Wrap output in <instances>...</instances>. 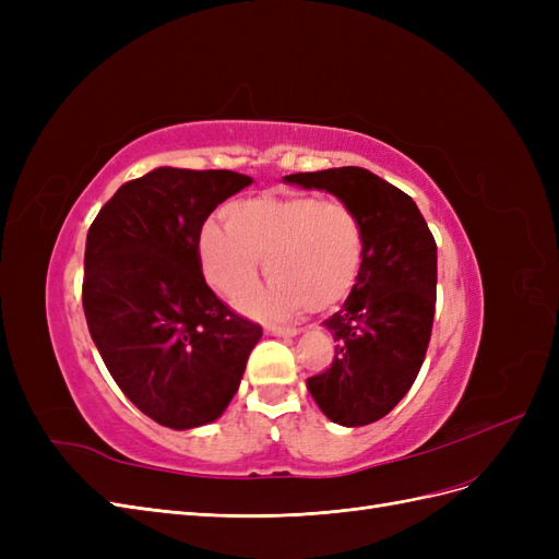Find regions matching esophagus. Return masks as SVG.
Returning <instances> with one entry per match:
<instances>
[{
	"mask_svg": "<svg viewBox=\"0 0 559 559\" xmlns=\"http://www.w3.org/2000/svg\"><path fill=\"white\" fill-rule=\"evenodd\" d=\"M265 331L270 335H280V337H294L300 333V329H294V326H267Z\"/></svg>",
	"mask_w": 559,
	"mask_h": 559,
	"instance_id": "34e87169",
	"label": "esophagus"
}]
</instances>
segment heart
<instances>
[{
  "instance_id": "b5f03b06",
  "label": "heart",
  "mask_w": 559,
  "mask_h": 559,
  "mask_svg": "<svg viewBox=\"0 0 559 559\" xmlns=\"http://www.w3.org/2000/svg\"><path fill=\"white\" fill-rule=\"evenodd\" d=\"M364 257L359 214L314 193L238 200L226 207V226L207 222L198 235L202 275L228 302L257 286L263 261L273 280L245 300V310L263 319L335 308L357 286Z\"/></svg>"
}]
</instances>
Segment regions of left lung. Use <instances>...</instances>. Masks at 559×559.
<instances>
[{
  "label": "left lung",
  "mask_w": 559,
  "mask_h": 559,
  "mask_svg": "<svg viewBox=\"0 0 559 559\" xmlns=\"http://www.w3.org/2000/svg\"><path fill=\"white\" fill-rule=\"evenodd\" d=\"M324 189L359 214L366 233L361 275L345 306L324 321L335 357L308 389L331 421L382 419L413 386L436 310V240L415 200L364 167L284 177Z\"/></svg>",
  "instance_id": "8db88e82"
}]
</instances>
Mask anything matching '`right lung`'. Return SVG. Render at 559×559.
Wrapping results in <instances>:
<instances>
[{"label":"right lung","instance_id":"right-lung-1","mask_svg":"<svg viewBox=\"0 0 559 559\" xmlns=\"http://www.w3.org/2000/svg\"><path fill=\"white\" fill-rule=\"evenodd\" d=\"M249 183L230 170L158 167L126 181L88 228L91 337L121 392L163 427L222 415L263 335L216 298L198 259L207 216Z\"/></svg>","mask_w":559,"mask_h":559}]
</instances>
